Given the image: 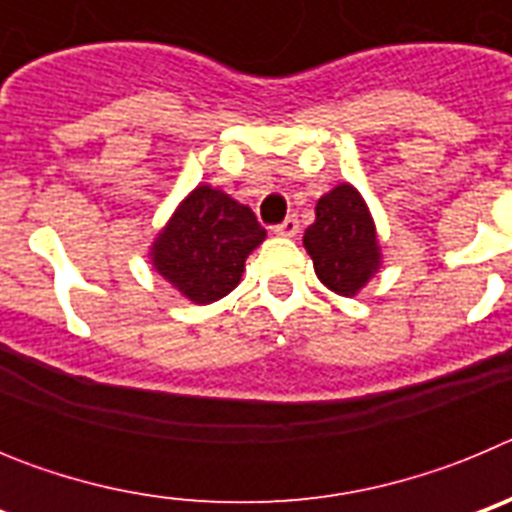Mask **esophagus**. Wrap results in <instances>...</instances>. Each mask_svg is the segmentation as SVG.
<instances>
[{
  "mask_svg": "<svg viewBox=\"0 0 512 512\" xmlns=\"http://www.w3.org/2000/svg\"><path fill=\"white\" fill-rule=\"evenodd\" d=\"M274 233L277 235H284V238H295L297 233H300V220H297L295 215H289L287 220H284V223H279V225H274Z\"/></svg>",
  "mask_w": 512,
  "mask_h": 512,
  "instance_id": "obj_1",
  "label": "esophagus"
}]
</instances>
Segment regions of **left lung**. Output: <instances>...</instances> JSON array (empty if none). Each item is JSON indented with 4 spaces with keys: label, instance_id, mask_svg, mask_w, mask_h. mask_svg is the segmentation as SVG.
I'll return each instance as SVG.
<instances>
[{
    "label": "left lung",
    "instance_id": "obj_1",
    "mask_svg": "<svg viewBox=\"0 0 512 512\" xmlns=\"http://www.w3.org/2000/svg\"><path fill=\"white\" fill-rule=\"evenodd\" d=\"M315 274L336 295L354 297L382 266L372 212L354 184H338L315 205L302 235Z\"/></svg>",
    "mask_w": 512,
    "mask_h": 512
}]
</instances>
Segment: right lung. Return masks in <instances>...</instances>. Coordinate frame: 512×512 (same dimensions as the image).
Segmentation results:
<instances>
[{
	"label": "right lung",
	"instance_id": "right-lung-1",
	"mask_svg": "<svg viewBox=\"0 0 512 512\" xmlns=\"http://www.w3.org/2000/svg\"><path fill=\"white\" fill-rule=\"evenodd\" d=\"M266 230L251 207L200 184L176 207L151 246L153 269L194 305H210L241 282L248 253Z\"/></svg>",
	"mask_w": 512,
	"mask_h": 512
}]
</instances>
